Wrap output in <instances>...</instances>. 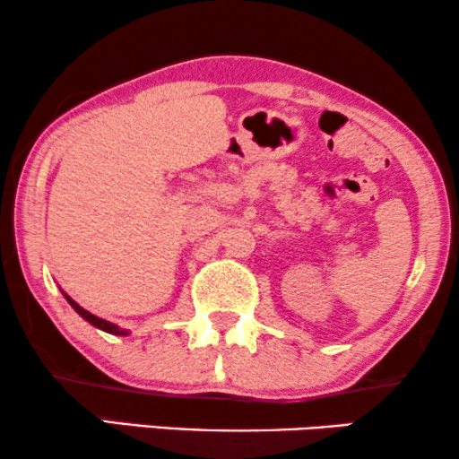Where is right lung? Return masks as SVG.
<instances>
[{
	"label": "right lung",
	"mask_w": 459,
	"mask_h": 459,
	"mask_svg": "<svg viewBox=\"0 0 459 459\" xmlns=\"http://www.w3.org/2000/svg\"><path fill=\"white\" fill-rule=\"evenodd\" d=\"M62 294H65V299L68 300V303H71V307H73V309H74V311H77V313H79V316L85 319V322H90L91 325H96V328H100V330L108 332V334H117V336H127V334H129V332H127V330L118 328V325H115V324H110V322H106V319H102V317H98V316H93V313H90V311H85V309H83V307H81V305H77V303H74V300H73L71 297H68V294H66V292H62Z\"/></svg>",
	"instance_id": "add662e5"
}]
</instances>
